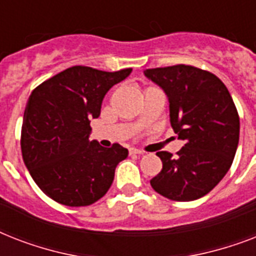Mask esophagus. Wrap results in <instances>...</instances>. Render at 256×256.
Returning <instances> with one entry per match:
<instances>
[{"label":"esophagus","mask_w":256,"mask_h":256,"mask_svg":"<svg viewBox=\"0 0 256 256\" xmlns=\"http://www.w3.org/2000/svg\"><path fill=\"white\" fill-rule=\"evenodd\" d=\"M128 152H130V156H140V154H142V152L138 150V148H130Z\"/></svg>","instance_id":"34e87169"}]
</instances>
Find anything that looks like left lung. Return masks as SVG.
Instances as JSON below:
<instances>
[{"label":"left lung","mask_w":256,"mask_h":256,"mask_svg":"<svg viewBox=\"0 0 256 256\" xmlns=\"http://www.w3.org/2000/svg\"><path fill=\"white\" fill-rule=\"evenodd\" d=\"M168 96L170 124L184 142L172 156L156 152L162 170L150 180L158 194L178 202L202 198L230 170L239 142V116L220 80L188 65L146 69Z\"/></svg>","instance_id":"8db88e82"}]
</instances>
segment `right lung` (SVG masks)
I'll list each match as a JSON object with an SVG mask.
<instances>
[{"instance_id":"right-lung-1","label":"right lung","mask_w":256,"mask_h":256,"mask_svg":"<svg viewBox=\"0 0 256 256\" xmlns=\"http://www.w3.org/2000/svg\"><path fill=\"white\" fill-rule=\"evenodd\" d=\"M132 69L114 73L73 66L42 82L29 96L21 132L22 158L49 198L70 207L88 206L104 196L128 148H102L90 140L106 92Z\"/></svg>"}]
</instances>
